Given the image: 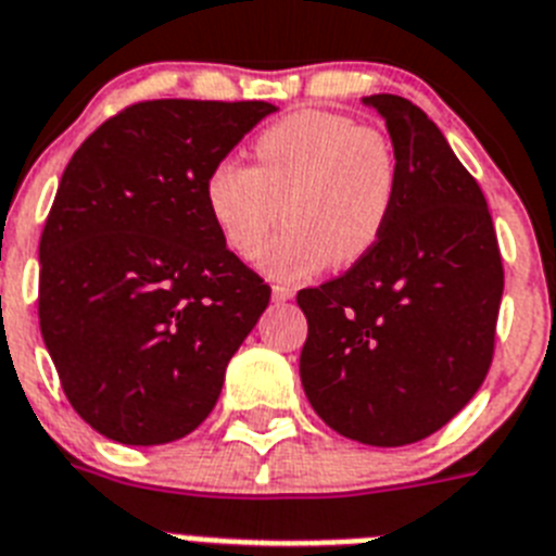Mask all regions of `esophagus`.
Masks as SVG:
<instances>
[{"mask_svg":"<svg viewBox=\"0 0 556 556\" xmlns=\"http://www.w3.org/2000/svg\"><path fill=\"white\" fill-rule=\"evenodd\" d=\"M293 300V291L288 286H274V302Z\"/></svg>","mask_w":556,"mask_h":556,"instance_id":"obj_1","label":"esophagus"}]
</instances>
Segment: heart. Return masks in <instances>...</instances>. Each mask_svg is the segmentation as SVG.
Here are the masks:
<instances>
[{
	"mask_svg": "<svg viewBox=\"0 0 556 556\" xmlns=\"http://www.w3.org/2000/svg\"><path fill=\"white\" fill-rule=\"evenodd\" d=\"M399 191L393 147L376 129L336 112L305 110L279 118L254 138V166L214 163L203 200L228 249L260 254L278 219L289 226L265 247L270 277L305 279L321 265H353L379 242Z\"/></svg>",
	"mask_w": 556,
	"mask_h": 556,
	"instance_id": "b5f03b06",
	"label": "heart"
}]
</instances>
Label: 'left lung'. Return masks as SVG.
I'll use <instances>...</instances> for the list:
<instances>
[{"label":"left lung","mask_w":556,"mask_h":556,"mask_svg":"<svg viewBox=\"0 0 556 556\" xmlns=\"http://www.w3.org/2000/svg\"><path fill=\"white\" fill-rule=\"evenodd\" d=\"M393 141L395 206L348 274L296 293L300 376L339 435L407 446L432 435L486 379L503 263L478 180L444 132L401 96H367Z\"/></svg>","instance_id":"8db88e82"}]
</instances>
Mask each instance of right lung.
Masks as SVG:
<instances>
[{
    "label": "right lung",
    "mask_w": 556,
    "mask_h": 556,
    "mask_svg": "<svg viewBox=\"0 0 556 556\" xmlns=\"http://www.w3.org/2000/svg\"><path fill=\"white\" fill-rule=\"evenodd\" d=\"M277 112L161 98L104 121L70 157L39 242V325L96 432L169 444L206 421L270 288L203 200L214 163Z\"/></svg>",
    "instance_id": "right-lung-1"
}]
</instances>
